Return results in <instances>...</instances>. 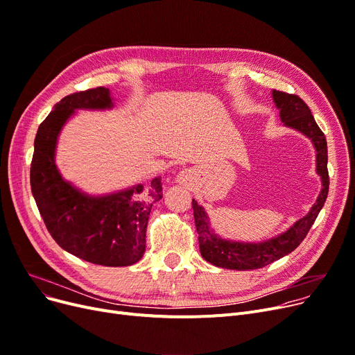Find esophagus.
Wrapping results in <instances>:
<instances>
[{"label": "esophagus", "mask_w": 355, "mask_h": 355, "mask_svg": "<svg viewBox=\"0 0 355 355\" xmlns=\"http://www.w3.org/2000/svg\"><path fill=\"white\" fill-rule=\"evenodd\" d=\"M187 178H189V174L186 171H182L178 174L177 180H178V182H184V181H187Z\"/></svg>", "instance_id": "obj_1"}]
</instances>
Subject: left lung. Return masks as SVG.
<instances>
[{"label": "left lung", "mask_w": 355, "mask_h": 355, "mask_svg": "<svg viewBox=\"0 0 355 355\" xmlns=\"http://www.w3.org/2000/svg\"><path fill=\"white\" fill-rule=\"evenodd\" d=\"M271 96L277 110L280 112V120L283 121V125L293 130H297L299 133L304 135L307 139H311L316 152V174L320 177L322 189L315 205L306 216L296 220L284 232L261 242H241L222 238L211 227L205 207L200 206L193 198L200 252H202V257L206 261L216 267L238 271L263 268L293 252L306 238L328 197L329 175L325 135L322 133L309 107L300 97L275 89H272Z\"/></svg>", "instance_id": "obj_1"}]
</instances>
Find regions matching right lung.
Segmentation results:
<instances>
[{
	"label": "right lung",
	"mask_w": 355,
	"mask_h": 355,
	"mask_svg": "<svg viewBox=\"0 0 355 355\" xmlns=\"http://www.w3.org/2000/svg\"><path fill=\"white\" fill-rule=\"evenodd\" d=\"M113 107L112 92L104 87L73 92L56 103L36 133L30 186L42 219L60 248L97 266L128 267L144 257L149 213L162 198L161 177L148 187L135 184L92 196L67 181L55 161L60 130L76 112Z\"/></svg>",
	"instance_id": "1"
}]
</instances>
